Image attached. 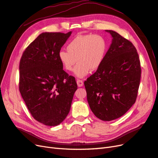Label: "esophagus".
Instances as JSON below:
<instances>
[{
	"label": "esophagus",
	"instance_id": "esophagus-1",
	"mask_svg": "<svg viewBox=\"0 0 158 158\" xmlns=\"http://www.w3.org/2000/svg\"><path fill=\"white\" fill-rule=\"evenodd\" d=\"M77 84L78 87H82L83 85V81L82 80L77 79Z\"/></svg>",
	"mask_w": 158,
	"mask_h": 158
}]
</instances>
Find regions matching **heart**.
<instances>
[{
	"label": "heart",
	"instance_id": "1",
	"mask_svg": "<svg viewBox=\"0 0 158 158\" xmlns=\"http://www.w3.org/2000/svg\"><path fill=\"white\" fill-rule=\"evenodd\" d=\"M108 49L105 38L98 34L78 35L68 44L67 52L61 50L58 58L67 71H71L76 64L74 74L84 77L91 71H95L101 65Z\"/></svg>",
	"mask_w": 158,
	"mask_h": 158
}]
</instances>
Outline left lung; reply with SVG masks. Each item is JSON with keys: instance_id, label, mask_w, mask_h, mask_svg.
I'll list each match as a JSON object with an SVG mask.
<instances>
[{"instance_id": "8db88e82", "label": "left lung", "mask_w": 158, "mask_h": 158, "mask_svg": "<svg viewBox=\"0 0 158 158\" xmlns=\"http://www.w3.org/2000/svg\"><path fill=\"white\" fill-rule=\"evenodd\" d=\"M112 44L95 73L84 82L87 101L98 118L111 121L124 115L136 102L141 67L136 48L112 30Z\"/></svg>"}]
</instances>
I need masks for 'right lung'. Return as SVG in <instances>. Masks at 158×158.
<instances>
[{
	"label": "right lung",
	"instance_id": "obj_1",
	"mask_svg": "<svg viewBox=\"0 0 158 158\" xmlns=\"http://www.w3.org/2000/svg\"><path fill=\"white\" fill-rule=\"evenodd\" d=\"M71 31L44 32L26 48L20 61L19 91L33 118L49 127L69 114L77 85L63 69L58 53Z\"/></svg>",
	"mask_w": 158,
	"mask_h": 158
}]
</instances>
